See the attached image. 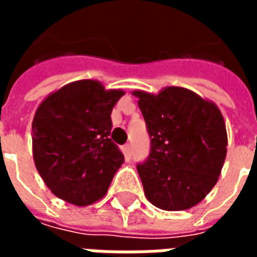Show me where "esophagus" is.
I'll return each instance as SVG.
<instances>
[{
  "instance_id": "obj_1",
  "label": "esophagus",
  "mask_w": 257,
  "mask_h": 257,
  "mask_svg": "<svg viewBox=\"0 0 257 257\" xmlns=\"http://www.w3.org/2000/svg\"><path fill=\"white\" fill-rule=\"evenodd\" d=\"M123 154H125V157L126 158H131V156H132V150H131V145L129 143H126V145L123 146Z\"/></svg>"
}]
</instances>
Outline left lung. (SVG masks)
Returning <instances> with one entry per match:
<instances>
[{"label": "left lung", "instance_id": "obj_1", "mask_svg": "<svg viewBox=\"0 0 257 257\" xmlns=\"http://www.w3.org/2000/svg\"><path fill=\"white\" fill-rule=\"evenodd\" d=\"M151 139L138 165L147 199L164 210L199 204L217 183L227 154L224 118L213 101L182 86L134 90Z\"/></svg>", "mask_w": 257, "mask_h": 257}]
</instances>
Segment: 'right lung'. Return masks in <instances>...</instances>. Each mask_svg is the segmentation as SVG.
<instances>
[{
	"label": "right lung",
	"instance_id": "1",
	"mask_svg": "<svg viewBox=\"0 0 257 257\" xmlns=\"http://www.w3.org/2000/svg\"><path fill=\"white\" fill-rule=\"evenodd\" d=\"M125 92L79 79L48 95L33 118V158L44 183L68 204L106 195L123 156L110 139L111 111Z\"/></svg>",
	"mask_w": 257,
	"mask_h": 257
}]
</instances>
